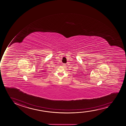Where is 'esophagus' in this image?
Returning a JSON list of instances; mask_svg holds the SVG:
<instances>
[{"mask_svg": "<svg viewBox=\"0 0 126 126\" xmlns=\"http://www.w3.org/2000/svg\"><path fill=\"white\" fill-rule=\"evenodd\" d=\"M62 66H63L64 67H65V66H66V64H62Z\"/></svg>", "mask_w": 126, "mask_h": 126, "instance_id": "esophagus-1", "label": "esophagus"}]
</instances>
